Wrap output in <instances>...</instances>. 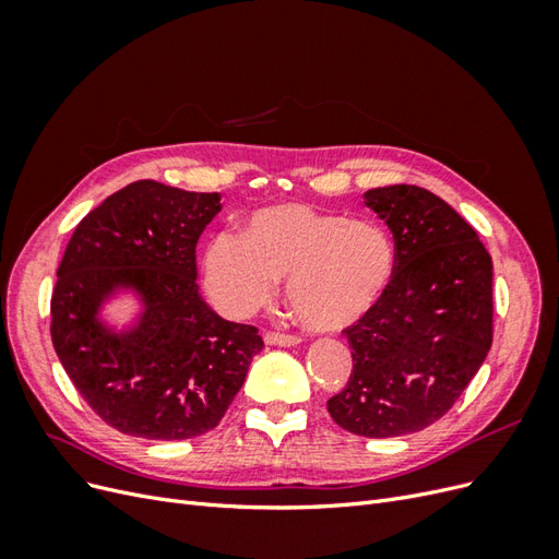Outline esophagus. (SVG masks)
Listing matches in <instances>:
<instances>
[{
	"label": "esophagus",
	"instance_id": "obj_1",
	"mask_svg": "<svg viewBox=\"0 0 559 559\" xmlns=\"http://www.w3.org/2000/svg\"><path fill=\"white\" fill-rule=\"evenodd\" d=\"M263 341L267 345H277V347H294L300 343L298 335H289V333H275V331H265Z\"/></svg>",
	"mask_w": 559,
	"mask_h": 559
}]
</instances>
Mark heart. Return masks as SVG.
<instances>
[{"label":"heart","instance_id":"1","mask_svg":"<svg viewBox=\"0 0 559 559\" xmlns=\"http://www.w3.org/2000/svg\"><path fill=\"white\" fill-rule=\"evenodd\" d=\"M394 265V242L380 224L284 202L253 212L240 238H212L202 273L214 306L233 319L257 312L284 277L302 324L337 331L378 306Z\"/></svg>","mask_w":559,"mask_h":559}]
</instances>
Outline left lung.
Here are the masks:
<instances>
[{
	"instance_id": "left-lung-1",
	"label": "left lung",
	"mask_w": 559,
	"mask_h": 559,
	"mask_svg": "<svg viewBox=\"0 0 559 559\" xmlns=\"http://www.w3.org/2000/svg\"><path fill=\"white\" fill-rule=\"evenodd\" d=\"M394 235L384 296L343 333L352 376L329 399L335 425L366 438L441 419L492 347V257L445 200L408 183L364 193Z\"/></svg>"
}]
</instances>
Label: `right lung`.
Instances as JSON below:
<instances>
[{
	"mask_svg": "<svg viewBox=\"0 0 559 559\" xmlns=\"http://www.w3.org/2000/svg\"><path fill=\"white\" fill-rule=\"evenodd\" d=\"M218 193L151 179L109 195L76 226L50 298V337L79 394L109 427L151 441L212 431L245 384L259 329L218 317L198 292L195 245ZM141 302L116 330L102 308Z\"/></svg>",
	"mask_w": 559,
	"mask_h": 559,
	"instance_id": "1",
	"label": "right lung"
}]
</instances>
